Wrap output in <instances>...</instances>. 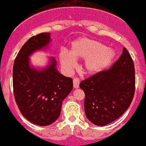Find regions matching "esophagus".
Here are the masks:
<instances>
[{
  "mask_svg": "<svg viewBox=\"0 0 146 146\" xmlns=\"http://www.w3.org/2000/svg\"><path fill=\"white\" fill-rule=\"evenodd\" d=\"M79 79L78 78H75L73 79V86L75 89H78L79 87Z\"/></svg>",
  "mask_w": 146,
  "mask_h": 146,
  "instance_id": "obj_1",
  "label": "esophagus"
}]
</instances>
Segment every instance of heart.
<instances>
[{
	"mask_svg": "<svg viewBox=\"0 0 146 146\" xmlns=\"http://www.w3.org/2000/svg\"><path fill=\"white\" fill-rule=\"evenodd\" d=\"M115 56L116 52L113 48L89 38L75 41L71 45L70 53L62 51L59 55L60 64L68 71L75 68V60H83L84 71L90 75L98 74L107 69L113 63Z\"/></svg>",
	"mask_w": 146,
	"mask_h": 146,
	"instance_id": "1",
	"label": "heart"
}]
</instances>
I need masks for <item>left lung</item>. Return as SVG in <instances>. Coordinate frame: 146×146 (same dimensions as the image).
<instances>
[{
	"label": "left lung",
	"instance_id": "left-lung-1",
	"mask_svg": "<svg viewBox=\"0 0 146 146\" xmlns=\"http://www.w3.org/2000/svg\"><path fill=\"white\" fill-rule=\"evenodd\" d=\"M85 93V114L98 126L113 122L127 111L135 90L133 60L126 48L108 70L95 74L81 82Z\"/></svg>",
	"mask_w": 146,
	"mask_h": 146
}]
</instances>
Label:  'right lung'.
Returning <instances> with one entry per match:
<instances>
[{
    "instance_id": "1",
    "label": "right lung",
    "mask_w": 146,
    "mask_h": 146,
    "mask_svg": "<svg viewBox=\"0 0 146 146\" xmlns=\"http://www.w3.org/2000/svg\"><path fill=\"white\" fill-rule=\"evenodd\" d=\"M51 41L50 33L33 36L23 45L13 65V91L22 115L32 123L48 126L60 115L62 102L72 90L73 81L56 69V61L50 57L42 69L31 66L30 56L45 49Z\"/></svg>"
}]
</instances>
